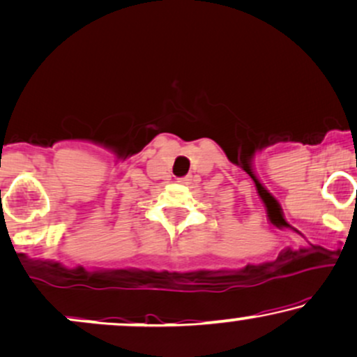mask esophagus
Returning <instances> with one entry per match:
<instances>
[{
  "label": "esophagus",
  "instance_id": "34e87169",
  "mask_svg": "<svg viewBox=\"0 0 357 357\" xmlns=\"http://www.w3.org/2000/svg\"><path fill=\"white\" fill-rule=\"evenodd\" d=\"M178 183H183V185H188V183H192V177L178 178Z\"/></svg>",
  "mask_w": 357,
  "mask_h": 357
}]
</instances>
